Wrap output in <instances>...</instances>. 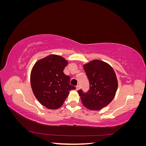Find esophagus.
I'll return each mask as SVG.
<instances>
[{"mask_svg":"<svg viewBox=\"0 0 146 146\" xmlns=\"http://www.w3.org/2000/svg\"><path fill=\"white\" fill-rule=\"evenodd\" d=\"M80 89V85H77V86H76V90L77 91H78V90H79Z\"/></svg>","mask_w":146,"mask_h":146,"instance_id":"esophagus-1","label":"esophagus"}]
</instances>
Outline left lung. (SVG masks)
I'll return each mask as SVG.
<instances>
[{"instance_id": "8db88e82", "label": "left lung", "mask_w": 146, "mask_h": 146, "mask_svg": "<svg viewBox=\"0 0 146 146\" xmlns=\"http://www.w3.org/2000/svg\"><path fill=\"white\" fill-rule=\"evenodd\" d=\"M83 68L90 88L86 93L82 90L78 93L86 108L98 111L107 106L115 96L118 86L115 72L110 64L99 60L84 64Z\"/></svg>"}]
</instances>
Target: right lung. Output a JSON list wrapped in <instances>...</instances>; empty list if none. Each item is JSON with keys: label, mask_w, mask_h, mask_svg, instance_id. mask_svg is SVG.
Here are the masks:
<instances>
[{"label": "right lung", "mask_w": 146, "mask_h": 146, "mask_svg": "<svg viewBox=\"0 0 146 146\" xmlns=\"http://www.w3.org/2000/svg\"><path fill=\"white\" fill-rule=\"evenodd\" d=\"M68 61L52 54L38 60L30 74V83L35 96L48 109L61 107L69 94L76 90L70 85V77L63 72Z\"/></svg>", "instance_id": "add662e5"}]
</instances>
